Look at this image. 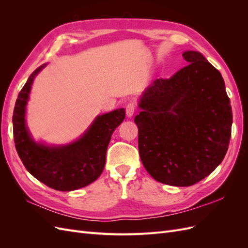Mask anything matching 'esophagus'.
<instances>
[{
    "label": "esophagus",
    "instance_id": "34e87169",
    "mask_svg": "<svg viewBox=\"0 0 248 248\" xmlns=\"http://www.w3.org/2000/svg\"><path fill=\"white\" fill-rule=\"evenodd\" d=\"M137 110V104L134 102H129L126 106V116L128 118H131L134 112Z\"/></svg>",
    "mask_w": 248,
    "mask_h": 248
}]
</instances>
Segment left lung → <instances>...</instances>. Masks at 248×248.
I'll return each mask as SVG.
<instances>
[{
  "label": "left lung",
  "mask_w": 248,
  "mask_h": 248,
  "mask_svg": "<svg viewBox=\"0 0 248 248\" xmlns=\"http://www.w3.org/2000/svg\"><path fill=\"white\" fill-rule=\"evenodd\" d=\"M182 56L188 65L154 80L134 118L145 169L156 181L172 186H191L219 166L232 123L220 72L201 52Z\"/></svg>",
  "instance_id": "1"
}]
</instances>
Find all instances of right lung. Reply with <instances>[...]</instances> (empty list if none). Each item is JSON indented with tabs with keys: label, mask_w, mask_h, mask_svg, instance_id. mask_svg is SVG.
I'll return each instance as SVG.
<instances>
[{
	"label": "right lung",
	"mask_w": 248,
	"mask_h": 248,
	"mask_svg": "<svg viewBox=\"0 0 248 248\" xmlns=\"http://www.w3.org/2000/svg\"><path fill=\"white\" fill-rule=\"evenodd\" d=\"M38 67L22 87L13 110V138L20 160L40 182L60 191L76 190L94 182L106 164L110 137L125 118L123 108L96 118L79 140L64 147H46L36 144L28 132L25 122L29 93Z\"/></svg>",
	"instance_id": "add662e5"
}]
</instances>
